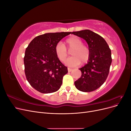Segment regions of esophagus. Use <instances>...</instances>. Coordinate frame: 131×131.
I'll return each mask as SVG.
<instances>
[{
	"mask_svg": "<svg viewBox=\"0 0 131 131\" xmlns=\"http://www.w3.org/2000/svg\"><path fill=\"white\" fill-rule=\"evenodd\" d=\"M72 70H73V69H72V68H68V72H72Z\"/></svg>",
	"mask_w": 131,
	"mask_h": 131,
	"instance_id": "34e87169",
	"label": "esophagus"
}]
</instances>
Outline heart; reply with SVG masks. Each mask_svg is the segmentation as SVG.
I'll return each instance as SVG.
<instances>
[{
	"label": "heart",
	"instance_id": "obj_1",
	"mask_svg": "<svg viewBox=\"0 0 131 131\" xmlns=\"http://www.w3.org/2000/svg\"><path fill=\"white\" fill-rule=\"evenodd\" d=\"M68 50H70L72 57L67 61V64L70 67H75L79 65L82 62L85 63L89 61L90 56V51L89 47L83 44L80 38L77 37H72L67 39L64 44L58 42L54 47L55 53L61 62H64L68 55Z\"/></svg>",
	"mask_w": 131,
	"mask_h": 131
}]
</instances>
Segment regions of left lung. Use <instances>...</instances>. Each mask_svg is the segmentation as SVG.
<instances>
[{
	"instance_id": "left-lung-1",
	"label": "left lung",
	"mask_w": 131,
	"mask_h": 131,
	"mask_svg": "<svg viewBox=\"0 0 131 131\" xmlns=\"http://www.w3.org/2000/svg\"><path fill=\"white\" fill-rule=\"evenodd\" d=\"M72 34L85 40L90 51L88 64L79 69L81 76L75 81V86L82 92H92L100 88L108 76L112 62L111 50L103 38L90 30Z\"/></svg>"
}]
</instances>
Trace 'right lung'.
<instances>
[{
	"label": "right lung",
	"mask_w": 131,
	"mask_h": 131,
	"mask_svg": "<svg viewBox=\"0 0 131 131\" xmlns=\"http://www.w3.org/2000/svg\"><path fill=\"white\" fill-rule=\"evenodd\" d=\"M72 32L49 33L34 38L26 49L25 73L33 88L42 93L56 92L68 68L57 57L54 47Z\"/></svg>",
	"instance_id": "add662e5"
}]
</instances>
